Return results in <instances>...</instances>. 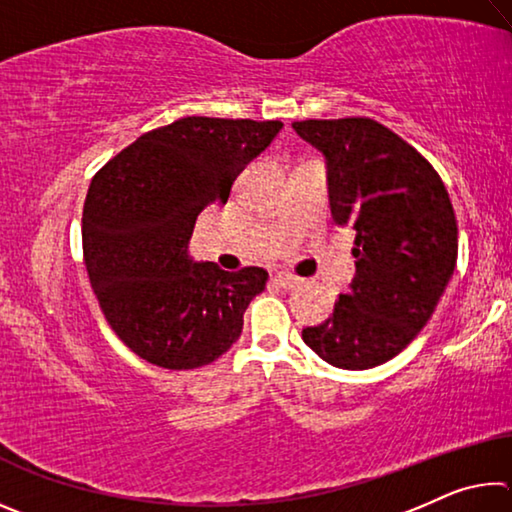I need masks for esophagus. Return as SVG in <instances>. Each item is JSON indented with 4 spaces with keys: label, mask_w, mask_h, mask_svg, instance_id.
<instances>
[{
    "label": "esophagus",
    "mask_w": 512,
    "mask_h": 512,
    "mask_svg": "<svg viewBox=\"0 0 512 512\" xmlns=\"http://www.w3.org/2000/svg\"><path fill=\"white\" fill-rule=\"evenodd\" d=\"M273 282L277 284V287H282V289H293L300 280H298L296 275H291V273H275L273 275Z\"/></svg>",
    "instance_id": "esophagus-1"
}]
</instances>
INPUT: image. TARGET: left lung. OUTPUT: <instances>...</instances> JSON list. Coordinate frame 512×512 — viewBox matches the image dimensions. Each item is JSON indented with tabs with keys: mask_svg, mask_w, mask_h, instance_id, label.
Returning a JSON list of instances; mask_svg holds the SVG:
<instances>
[{
	"mask_svg": "<svg viewBox=\"0 0 512 512\" xmlns=\"http://www.w3.org/2000/svg\"><path fill=\"white\" fill-rule=\"evenodd\" d=\"M293 128L325 155L334 223L357 232L350 291L325 323L302 329V341L336 368L381 366L418 336L452 280V201L436 169L375 119H305Z\"/></svg>",
	"mask_w": 512,
	"mask_h": 512,
	"instance_id": "obj_1",
	"label": "left lung"
}]
</instances>
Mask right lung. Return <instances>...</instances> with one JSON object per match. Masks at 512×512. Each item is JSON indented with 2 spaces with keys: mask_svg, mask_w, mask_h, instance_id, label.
Here are the masks:
<instances>
[{
  "mask_svg": "<svg viewBox=\"0 0 512 512\" xmlns=\"http://www.w3.org/2000/svg\"><path fill=\"white\" fill-rule=\"evenodd\" d=\"M280 131L282 121L183 117L137 137L92 178L85 268L112 332L140 359L192 370L239 339L268 273L194 262L187 244L196 216L228 203L239 173Z\"/></svg>",
  "mask_w": 512,
  "mask_h": 512,
  "instance_id": "add662e5",
  "label": "right lung"
}]
</instances>
